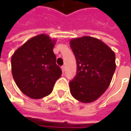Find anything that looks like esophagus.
<instances>
[{"mask_svg":"<svg viewBox=\"0 0 131 131\" xmlns=\"http://www.w3.org/2000/svg\"><path fill=\"white\" fill-rule=\"evenodd\" d=\"M61 70H62L63 73L65 71V67H64V66H62V67H61Z\"/></svg>","mask_w":131,"mask_h":131,"instance_id":"esophagus-1","label":"esophagus"}]
</instances>
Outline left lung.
<instances>
[{"label": "left lung", "mask_w": 131, "mask_h": 131, "mask_svg": "<svg viewBox=\"0 0 131 131\" xmlns=\"http://www.w3.org/2000/svg\"><path fill=\"white\" fill-rule=\"evenodd\" d=\"M70 46L77 67L70 81L71 95L83 103L94 102L111 83L116 68L115 54L101 40L90 36L73 39Z\"/></svg>", "instance_id": "obj_1"}]
</instances>
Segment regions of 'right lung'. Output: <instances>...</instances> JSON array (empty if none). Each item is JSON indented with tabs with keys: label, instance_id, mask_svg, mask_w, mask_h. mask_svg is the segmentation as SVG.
Wrapping results in <instances>:
<instances>
[{
	"label": "right lung",
	"instance_id": "right-lung-1",
	"mask_svg": "<svg viewBox=\"0 0 131 131\" xmlns=\"http://www.w3.org/2000/svg\"><path fill=\"white\" fill-rule=\"evenodd\" d=\"M55 41L41 34L28 40L13 53L11 68L14 81L31 99L48 95L62 74L53 52Z\"/></svg>",
	"mask_w": 131,
	"mask_h": 131
}]
</instances>
